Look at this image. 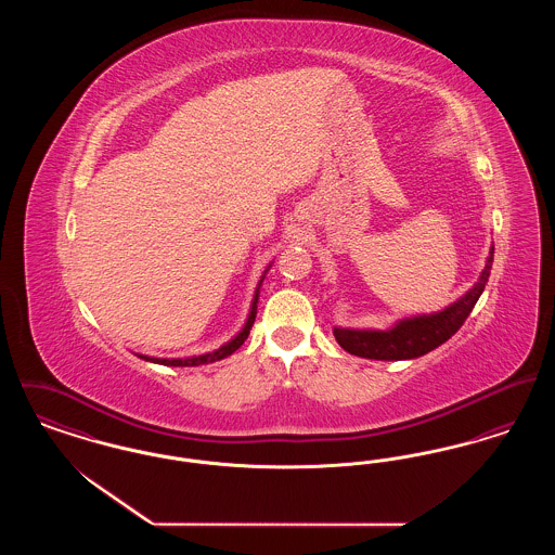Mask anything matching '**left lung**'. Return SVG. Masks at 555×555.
<instances>
[{"mask_svg":"<svg viewBox=\"0 0 555 555\" xmlns=\"http://www.w3.org/2000/svg\"><path fill=\"white\" fill-rule=\"evenodd\" d=\"M493 247L489 251L485 270L480 272L473 289L466 291L457 301L446 310L424 317L403 318L389 331H362V328H333L337 344L347 353L369 360H412L433 351L435 347L446 344L451 335L460 331L464 320L470 317L480 293L491 274Z\"/></svg>","mask_w":555,"mask_h":555,"instance_id":"left-lung-1","label":"left lung"}]
</instances>
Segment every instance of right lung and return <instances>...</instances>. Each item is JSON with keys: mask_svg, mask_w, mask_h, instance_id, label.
I'll use <instances>...</instances> for the list:
<instances>
[{"mask_svg": "<svg viewBox=\"0 0 555 555\" xmlns=\"http://www.w3.org/2000/svg\"><path fill=\"white\" fill-rule=\"evenodd\" d=\"M264 276L266 272L262 274L260 283H258V289H256V295H254L251 310H249V317H247L245 326L241 328V333H238L237 337H233L229 344L218 347L216 351H210V353H204V356H191V358H170V360H168V358H150V356H141V353H137V356H139L141 360H145V362H154V364H162V366H199V364L218 362V360H222V358H227V356L235 353L238 347L245 344V339H247V335H249V331H251V326H254V320H256V314H258V295H260V285H262Z\"/></svg>", "mask_w": 555, "mask_h": 555, "instance_id": "add662e5", "label": "right lung"}]
</instances>
